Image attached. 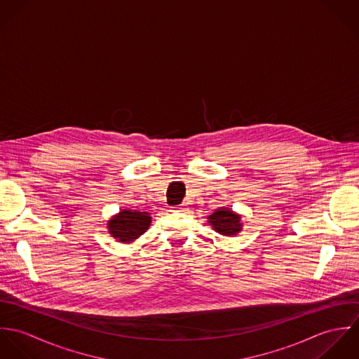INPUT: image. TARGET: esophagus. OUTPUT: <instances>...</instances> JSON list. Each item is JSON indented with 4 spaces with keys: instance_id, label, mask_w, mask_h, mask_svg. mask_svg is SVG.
I'll use <instances>...</instances> for the list:
<instances>
[{
    "instance_id": "obj_1",
    "label": "esophagus",
    "mask_w": 359,
    "mask_h": 359,
    "mask_svg": "<svg viewBox=\"0 0 359 359\" xmlns=\"http://www.w3.org/2000/svg\"><path fill=\"white\" fill-rule=\"evenodd\" d=\"M171 211H185V208L184 207H172Z\"/></svg>"
}]
</instances>
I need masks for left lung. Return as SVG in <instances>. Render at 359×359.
Wrapping results in <instances>:
<instances>
[{
	"mask_svg": "<svg viewBox=\"0 0 359 359\" xmlns=\"http://www.w3.org/2000/svg\"><path fill=\"white\" fill-rule=\"evenodd\" d=\"M208 221L218 233L225 236L236 235L242 229L241 215L232 212L228 208H218L208 217Z\"/></svg>",
	"mask_w": 359,
	"mask_h": 359,
	"instance_id": "obj_1",
	"label": "left lung"
}]
</instances>
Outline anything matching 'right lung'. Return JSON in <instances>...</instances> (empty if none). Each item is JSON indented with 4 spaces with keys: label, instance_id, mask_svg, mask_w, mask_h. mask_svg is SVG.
<instances>
[{
    "label": "right lung",
    "instance_id": "right-lung-1",
    "mask_svg": "<svg viewBox=\"0 0 359 359\" xmlns=\"http://www.w3.org/2000/svg\"><path fill=\"white\" fill-rule=\"evenodd\" d=\"M151 225L148 212L123 210L109 221V232L120 242H133Z\"/></svg>",
    "mask_w": 359,
    "mask_h": 359
}]
</instances>
